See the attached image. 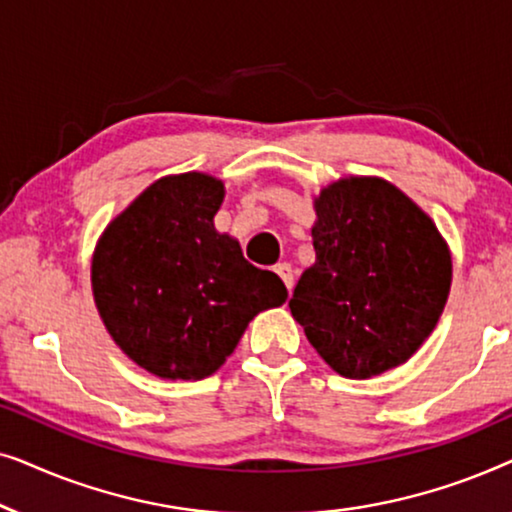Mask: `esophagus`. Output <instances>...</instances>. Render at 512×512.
Here are the masks:
<instances>
[{"label": "esophagus", "instance_id": "1", "mask_svg": "<svg viewBox=\"0 0 512 512\" xmlns=\"http://www.w3.org/2000/svg\"><path fill=\"white\" fill-rule=\"evenodd\" d=\"M275 272L279 277H282V282L286 284V289L291 291V286H293V270H291V265L289 263H277L275 265Z\"/></svg>", "mask_w": 512, "mask_h": 512}]
</instances>
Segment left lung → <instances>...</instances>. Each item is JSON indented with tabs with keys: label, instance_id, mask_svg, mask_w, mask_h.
I'll return each instance as SVG.
<instances>
[{
	"label": "left lung",
	"instance_id": "1",
	"mask_svg": "<svg viewBox=\"0 0 512 512\" xmlns=\"http://www.w3.org/2000/svg\"><path fill=\"white\" fill-rule=\"evenodd\" d=\"M314 263L293 319L335 373L368 380L401 366L445 310L452 254L436 223L382 177H342L314 195Z\"/></svg>",
	"mask_w": 512,
	"mask_h": 512
}]
</instances>
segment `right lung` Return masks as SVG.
Masks as SVG:
<instances>
[{
  "instance_id": "obj_1",
  "label": "right lung",
  "mask_w": 512,
  "mask_h": 512,
  "mask_svg": "<svg viewBox=\"0 0 512 512\" xmlns=\"http://www.w3.org/2000/svg\"><path fill=\"white\" fill-rule=\"evenodd\" d=\"M226 186L207 172L167 174L109 221L90 261L111 340L146 373L202 380L235 352L258 312L286 303L275 272L214 228Z\"/></svg>"
}]
</instances>
